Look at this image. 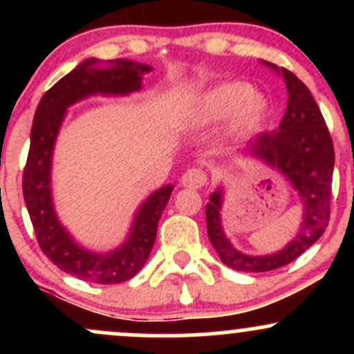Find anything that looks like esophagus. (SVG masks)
I'll list each match as a JSON object with an SVG mask.
<instances>
[{"mask_svg": "<svg viewBox=\"0 0 354 354\" xmlns=\"http://www.w3.org/2000/svg\"><path fill=\"white\" fill-rule=\"evenodd\" d=\"M206 183H208V174L203 171L201 168L186 169L181 176V185L191 189L201 188V186H205Z\"/></svg>", "mask_w": 354, "mask_h": 354, "instance_id": "obj_1", "label": "esophagus"}]
</instances>
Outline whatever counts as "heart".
Returning a JSON list of instances; mask_svg holds the SVG:
<instances>
[{
  "mask_svg": "<svg viewBox=\"0 0 354 354\" xmlns=\"http://www.w3.org/2000/svg\"><path fill=\"white\" fill-rule=\"evenodd\" d=\"M266 113V100L263 96L253 95V88L243 81H231L214 88L205 96L200 109L201 120L208 123L234 115V131L253 129L265 120Z\"/></svg>",
  "mask_w": 354,
  "mask_h": 354,
  "instance_id": "1",
  "label": "heart"
}]
</instances>
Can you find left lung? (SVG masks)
<instances>
[{
  "label": "left lung",
  "mask_w": 354,
  "mask_h": 354,
  "mask_svg": "<svg viewBox=\"0 0 354 354\" xmlns=\"http://www.w3.org/2000/svg\"><path fill=\"white\" fill-rule=\"evenodd\" d=\"M281 73L290 93L286 113L279 123V129L259 135L251 145V151L273 168H278L301 194L304 214L298 234L279 253L270 256L243 254L231 246L221 230V191H214L206 205V226L211 245L226 266L245 273L273 271L295 261L318 241L330 223L335 168L330 129L306 84L286 68H281Z\"/></svg>",
  "instance_id": "1"
}]
</instances>
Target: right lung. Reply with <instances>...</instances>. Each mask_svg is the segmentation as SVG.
Segmentation results:
<instances>
[{"label":"right lung","mask_w":354,"mask_h":354,"mask_svg":"<svg viewBox=\"0 0 354 354\" xmlns=\"http://www.w3.org/2000/svg\"><path fill=\"white\" fill-rule=\"evenodd\" d=\"M151 68L131 61H116L103 70L98 59H88L68 73L43 95L36 108L28 160L23 171V196L36 241L50 261L64 273L84 281L116 284L131 279L143 268L156 239L158 221L168 205L173 186L166 185L149 196L135 218L128 241L108 254L89 253L76 245L56 219L50 191L51 153L66 108L95 93L126 95L141 88V73Z\"/></svg>","instance_id":"right-lung-1"}]
</instances>
